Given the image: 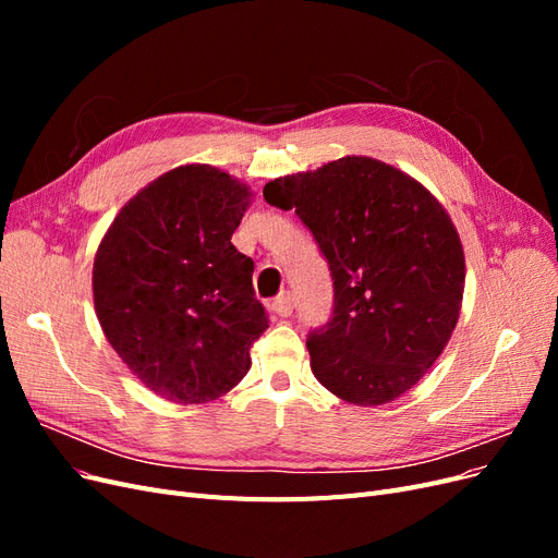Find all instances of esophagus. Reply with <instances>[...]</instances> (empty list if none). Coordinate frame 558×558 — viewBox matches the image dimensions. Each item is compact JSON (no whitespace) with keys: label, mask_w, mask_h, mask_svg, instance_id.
I'll use <instances>...</instances> for the list:
<instances>
[{"label":"esophagus","mask_w":558,"mask_h":558,"mask_svg":"<svg viewBox=\"0 0 558 558\" xmlns=\"http://www.w3.org/2000/svg\"><path fill=\"white\" fill-rule=\"evenodd\" d=\"M272 312L277 314V316H291V312H293V298H291V293H281V295H277L275 300H272Z\"/></svg>","instance_id":"obj_1"}]
</instances>
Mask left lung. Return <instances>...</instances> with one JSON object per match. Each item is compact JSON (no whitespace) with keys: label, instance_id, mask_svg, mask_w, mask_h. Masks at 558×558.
Segmentation results:
<instances>
[{"label":"left lung","instance_id":"8db88e82","mask_svg":"<svg viewBox=\"0 0 558 558\" xmlns=\"http://www.w3.org/2000/svg\"><path fill=\"white\" fill-rule=\"evenodd\" d=\"M324 253L332 318L312 330V373L361 408L400 398L440 359L461 314L465 256L437 197L393 165L347 156L265 183Z\"/></svg>","mask_w":558,"mask_h":558}]
</instances>
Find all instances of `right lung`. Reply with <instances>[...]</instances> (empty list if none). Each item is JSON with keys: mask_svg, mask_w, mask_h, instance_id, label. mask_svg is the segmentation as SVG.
<instances>
[{"mask_svg": "<svg viewBox=\"0 0 558 558\" xmlns=\"http://www.w3.org/2000/svg\"><path fill=\"white\" fill-rule=\"evenodd\" d=\"M253 193L211 165L165 172L118 211L95 253L93 298L109 344L156 396H226L267 328L253 260L232 246Z\"/></svg>", "mask_w": 558, "mask_h": 558, "instance_id": "add662e5", "label": "right lung"}]
</instances>
